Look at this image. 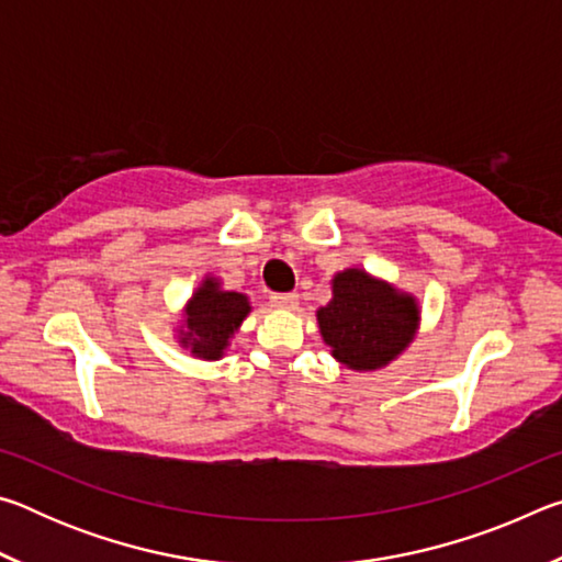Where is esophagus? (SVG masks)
<instances>
[{"label": "esophagus", "mask_w": 562, "mask_h": 562, "mask_svg": "<svg viewBox=\"0 0 562 562\" xmlns=\"http://www.w3.org/2000/svg\"><path fill=\"white\" fill-rule=\"evenodd\" d=\"M270 302L280 310H294L300 304V294L297 292H278V294H272Z\"/></svg>", "instance_id": "34e87169"}]
</instances>
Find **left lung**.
<instances>
[{
  "label": "left lung",
  "mask_w": 562,
  "mask_h": 562,
  "mask_svg": "<svg viewBox=\"0 0 562 562\" xmlns=\"http://www.w3.org/2000/svg\"><path fill=\"white\" fill-rule=\"evenodd\" d=\"M329 355L351 372H379L408 349L422 327L416 294L376 274L347 268L331 278V300L317 310Z\"/></svg>",
  "instance_id": "left-lung-1"
}]
</instances>
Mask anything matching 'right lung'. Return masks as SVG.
Masks as SVG:
<instances>
[{"mask_svg": "<svg viewBox=\"0 0 562 562\" xmlns=\"http://www.w3.org/2000/svg\"><path fill=\"white\" fill-rule=\"evenodd\" d=\"M250 312L252 302L245 292L225 290L223 280L207 272L180 310L173 339L190 351V357L217 361L225 357L235 331Z\"/></svg>", "mask_w": 562, "mask_h": 562, "instance_id": "obj_1", "label": "right lung"}]
</instances>
